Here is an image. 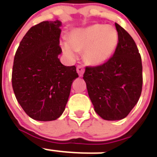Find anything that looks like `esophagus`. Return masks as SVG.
<instances>
[{"label":"esophagus","mask_w":157,"mask_h":157,"mask_svg":"<svg viewBox=\"0 0 157 157\" xmlns=\"http://www.w3.org/2000/svg\"><path fill=\"white\" fill-rule=\"evenodd\" d=\"M84 71H85V70H84L83 67H82V66H78V67H77V72H78V75H79L80 77H82V76L83 75Z\"/></svg>","instance_id":"esophagus-1"}]
</instances>
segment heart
Segmentation results:
<instances>
[{"label":"heart","instance_id":"b5f03b06","mask_svg":"<svg viewBox=\"0 0 157 157\" xmlns=\"http://www.w3.org/2000/svg\"><path fill=\"white\" fill-rule=\"evenodd\" d=\"M119 44V33L112 25L94 24L86 28L74 29L70 33V41H61L64 54L71 59L77 52H83V60L87 65L98 67L113 56Z\"/></svg>","mask_w":157,"mask_h":157}]
</instances>
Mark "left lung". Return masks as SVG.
<instances>
[{
	"instance_id": "obj_1",
	"label": "left lung",
	"mask_w": 157,
	"mask_h": 157,
	"mask_svg": "<svg viewBox=\"0 0 157 157\" xmlns=\"http://www.w3.org/2000/svg\"><path fill=\"white\" fill-rule=\"evenodd\" d=\"M119 44L104 64L86 67L83 79L94 111L105 120H120L128 116L141 94L142 62L136 42L117 23Z\"/></svg>"
}]
</instances>
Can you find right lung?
<instances>
[{
  "mask_svg": "<svg viewBox=\"0 0 157 157\" xmlns=\"http://www.w3.org/2000/svg\"><path fill=\"white\" fill-rule=\"evenodd\" d=\"M60 21H46L29 29L14 57L12 85L25 112L38 121H52L62 116L74 80L75 66L61 63Z\"/></svg>",
  "mask_w": 157,
  "mask_h": 157,
  "instance_id": "right-lung-1",
  "label": "right lung"
}]
</instances>
